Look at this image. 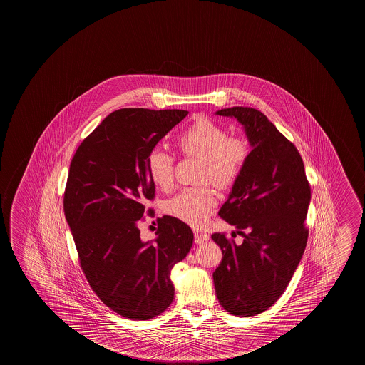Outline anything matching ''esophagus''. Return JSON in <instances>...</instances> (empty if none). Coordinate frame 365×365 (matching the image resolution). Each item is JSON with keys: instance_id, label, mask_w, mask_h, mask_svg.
<instances>
[{"instance_id": "34e87169", "label": "esophagus", "mask_w": 365, "mask_h": 365, "mask_svg": "<svg viewBox=\"0 0 365 365\" xmlns=\"http://www.w3.org/2000/svg\"><path fill=\"white\" fill-rule=\"evenodd\" d=\"M206 240H209V235L206 233H201V232H195V242L200 245V243H203V242H206Z\"/></svg>"}]
</instances>
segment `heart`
<instances>
[{
	"mask_svg": "<svg viewBox=\"0 0 365 365\" xmlns=\"http://www.w3.org/2000/svg\"><path fill=\"white\" fill-rule=\"evenodd\" d=\"M177 146L185 156L203 159L201 180L229 188L245 169L250 145L245 138L229 136L225 127L207 117H198L177 138ZM146 172L154 185L164 191L174 185L173 156L163 148H154L145 160ZM214 190L209 185L188 187L167 203L168 214L191 227H202L215 207Z\"/></svg>",
	"mask_w": 365,
	"mask_h": 365,
	"instance_id": "1",
	"label": "heart"
}]
</instances>
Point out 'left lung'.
Instances as JSON below:
<instances>
[{
	"label": "left lung",
	"mask_w": 365,
	"mask_h": 365,
	"mask_svg": "<svg viewBox=\"0 0 365 365\" xmlns=\"http://www.w3.org/2000/svg\"><path fill=\"white\" fill-rule=\"evenodd\" d=\"M216 114L245 127L252 146L243 172L219 215L245 240L211 238L222 252L214 271L216 297L230 314L262 313L280 298L304 253L311 185L298 149L257 109L233 107Z\"/></svg>",
	"instance_id": "1"
}]
</instances>
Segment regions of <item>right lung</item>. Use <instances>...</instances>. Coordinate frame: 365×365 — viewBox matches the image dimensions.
Segmentation results:
<instances>
[{
    "mask_svg": "<svg viewBox=\"0 0 365 365\" xmlns=\"http://www.w3.org/2000/svg\"><path fill=\"white\" fill-rule=\"evenodd\" d=\"M187 114L114 110L80 144L70 164L63 210L80 266L98 298L125 318L150 319L172 304L170 271L191 250V227L175 217L158 219L154 243L143 242L138 227L145 202L155 196L146 156Z\"/></svg>",
    "mask_w": 365,
    "mask_h": 365,
    "instance_id": "1",
    "label": "right lung"
}]
</instances>
